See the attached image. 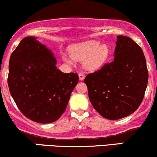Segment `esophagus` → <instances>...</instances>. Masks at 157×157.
Masks as SVG:
<instances>
[{
  "instance_id": "34e87169",
  "label": "esophagus",
  "mask_w": 157,
  "mask_h": 157,
  "mask_svg": "<svg viewBox=\"0 0 157 157\" xmlns=\"http://www.w3.org/2000/svg\"><path fill=\"white\" fill-rule=\"evenodd\" d=\"M78 76H79V80H83L85 79V75L83 73H79Z\"/></svg>"
}]
</instances>
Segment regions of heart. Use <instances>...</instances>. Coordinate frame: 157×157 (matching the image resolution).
Returning a JSON list of instances; mask_svg holds the SVG:
<instances>
[{
    "mask_svg": "<svg viewBox=\"0 0 157 157\" xmlns=\"http://www.w3.org/2000/svg\"><path fill=\"white\" fill-rule=\"evenodd\" d=\"M71 57L63 56V59L68 64H72V59L83 61V66L89 71H97L105 65L109 59L111 48L109 45L100 44L99 41L91 40L80 44H73L68 48Z\"/></svg>",
    "mask_w": 157,
    "mask_h": 157,
    "instance_id": "heart-1",
    "label": "heart"
}]
</instances>
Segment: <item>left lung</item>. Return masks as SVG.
I'll use <instances>...</instances> for the list:
<instances>
[{
    "label": "left lung",
    "mask_w": 157,
    "mask_h": 157,
    "mask_svg": "<svg viewBox=\"0 0 157 157\" xmlns=\"http://www.w3.org/2000/svg\"><path fill=\"white\" fill-rule=\"evenodd\" d=\"M147 80L146 60L142 48L130 37L118 35L113 60L88 75L84 82L94 109L104 118L115 120L137 110Z\"/></svg>",
    "instance_id": "obj_1"
}]
</instances>
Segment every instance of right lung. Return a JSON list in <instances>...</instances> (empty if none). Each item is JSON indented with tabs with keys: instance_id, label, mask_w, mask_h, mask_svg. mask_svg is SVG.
Instances as JSON below:
<instances>
[{
	"instance_id": "1",
	"label": "right lung",
	"mask_w": 157,
	"mask_h": 157,
	"mask_svg": "<svg viewBox=\"0 0 157 157\" xmlns=\"http://www.w3.org/2000/svg\"><path fill=\"white\" fill-rule=\"evenodd\" d=\"M52 50L36 37H26L12 52L8 85L20 111L39 123H51L66 111L79 81L75 73L57 69Z\"/></svg>"
}]
</instances>
